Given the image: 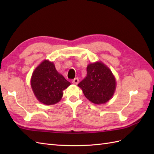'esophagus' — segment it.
Listing matches in <instances>:
<instances>
[{"label": "esophagus", "instance_id": "34e87169", "mask_svg": "<svg viewBox=\"0 0 154 154\" xmlns=\"http://www.w3.org/2000/svg\"><path fill=\"white\" fill-rule=\"evenodd\" d=\"M78 83H79V79H78V78H75L73 80H72V83H73L75 85H77Z\"/></svg>", "mask_w": 154, "mask_h": 154}]
</instances>
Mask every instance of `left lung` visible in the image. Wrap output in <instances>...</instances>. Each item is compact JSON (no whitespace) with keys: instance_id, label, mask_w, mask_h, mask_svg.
Wrapping results in <instances>:
<instances>
[{"instance_id":"obj_1","label":"left lung","mask_w":154,"mask_h":154,"mask_svg":"<svg viewBox=\"0 0 154 154\" xmlns=\"http://www.w3.org/2000/svg\"><path fill=\"white\" fill-rule=\"evenodd\" d=\"M84 95L91 102L104 104L109 101L116 89V81L105 65L96 62L88 65L87 77L78 84Z\"/></svg>"}]
</instances>
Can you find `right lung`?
<instances>
[{
    "mask_svg": "<svg viewBox=\"0 0 154 154\" xmlns=\"http://www.w3.org/2000/svg\"><path fill=\"white\" fill-rule=\"evenodd\" d=\"M71 83L57 71L53 63L44 61L32 74L31 86L38 100L46 105L60 101Z\"/></svg>",
    "mask_w": 154,
    "mask_h": 154,
    "instance_id": "1",
    "label": "right lung"
}]
</instances>
